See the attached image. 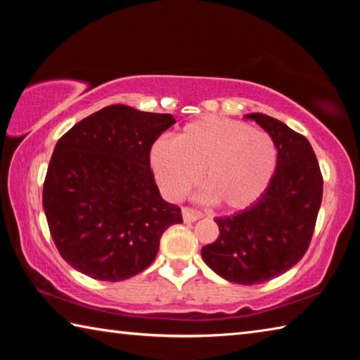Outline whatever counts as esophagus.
I'll use <instances>...</instances> for the list:
<instances>
[{
	"instance_id": "34e87169",
	"label": "esophagus",
	"mask_w": 360,
	"mask_h": 360,
	"mask_svg": "<svg viewBox=\"0 0 360 360\" xmlns=\"http://www.w3.org/2000/svg\"><path fill=\"white\" fill-rule=\"evenodd\" d=\"M200 217H202V212L200 211L188 208V206H184V208H182V219H184V222H195L198 221Z\"/></svg>"
}]
</instances>
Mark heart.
Wrapping results in <instances>:
<instances>
[{"instance_id":"b5f03b06","label":"heart","mask_w":360,"mask_h":360,"mask_svg":"<svg viewBox=\"0 0 360 360\" xmlns=\"http://www.w3.org/2000/svg\"><path fill=\"white\" fill-rule=\"evenodd\" d=\"M150 163L169 198L187 195L203 173L206 198L225 210H245L270 186L278 148L268 133L245 122L210 115L187 124L174 143L158 141Z\"/></svg>"}]
</instances>
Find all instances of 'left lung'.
Masks as SVG:
<instances>
[{"label": "left lung", "mask_w": 360, "mask_h": 360, "mask_svg": "<svg viewBox=\"0 0 360 360\" xmlns=\"http://www.w3.org/2000/svg\"><path fill=\"white\" fill-rule=\"evenodd\" d=\"M273 138L278 167L265 193L245 211L214 219L219 236L202 248L205 264L236 284H260L300 262L322 202V174L311 144L270 115L248 114Z\"/></svg>", "instance_id": "left-lung-1"}]
</instances>
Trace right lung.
<instances>
[{"label":"right lung","mask_w":360,"mask_h":360,"mask_svg":"<svg viewBox=\"0 0 360 360\" xmlns=\"http://www.w3.org/2000/svg\"><path fill=\"white\" fill-rule=\"evenodd\" d=\"M172 114L111 105L58 139L42 206L58 252L100 281H122L154 262L160 236L181 208L160 197L150 148L174 125Z\"/></svg>","instance_id":"right-lung-1"}]
</instances>
